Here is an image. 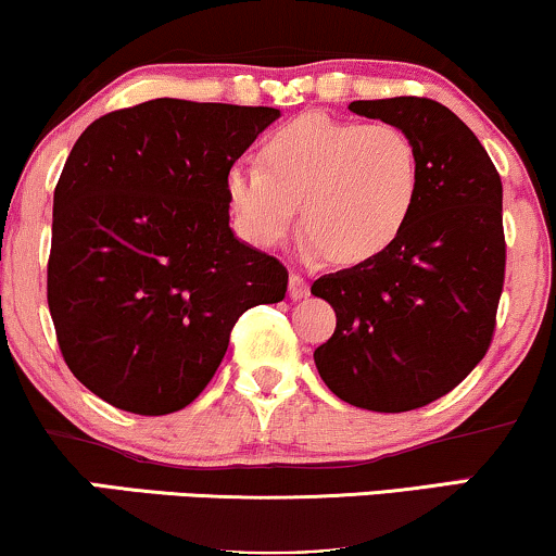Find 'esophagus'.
Instances as JSON below:
<instances>
[{
	"instance_id": "34e87169",
	"label": "esophagus",
	"mask_w": 556,
	"mask_h": 556,
	"mask_svg": "<svg viewBox=\"0 0 556 556\" xmlns=\"http://www.w3.org/2000/svg\"><path fill=\"white\" fill-rule=\"evenodd\" d=\"M307 282L300 274H290V285H287V295H290L292 300H303L307 298Z\"/></svg>"
}]
</instances>
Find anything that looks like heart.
<instances>
[{"mask_svg": "<svg viewBox=\"0 0 556 556\" xmlns=\"http://www.w3.org/2000/svg\"><path fill=\"white\" fill-rule=\"evenodd\" d=\"M225 193L240 232L258 249L290 236L298 204L307 249L357 266L383 256L412 223L422 155L396 124L303 113L264 139L258 165L225 173Z\"/></svg>", "mask_w": 556, "mask_h": 556, "instance_id": "1", "label": "heart"}]
</instances>
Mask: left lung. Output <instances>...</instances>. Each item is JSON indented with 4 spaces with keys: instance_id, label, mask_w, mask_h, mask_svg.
Here are the masks:
<instances>
[{
    "instance_id": "obj_1",
    "label": "left lung",
    "mask_w": 556,
    "mask_h": 556,
    "mask_svg": "<svg viewBox=\"0 0 556 556\" xmlns=\"http://www.w3.org/2000/svg\"><path fill=\"white\" fill-rule=\"evenodd\" d=\"M350 111L412 134L422 193L383 256L311 287L337 313L313 352L346 404L396 414L445 396L492 342L503 295V180L469 126L430 98L354 100Z\"/></svg>"
}]
</instances>
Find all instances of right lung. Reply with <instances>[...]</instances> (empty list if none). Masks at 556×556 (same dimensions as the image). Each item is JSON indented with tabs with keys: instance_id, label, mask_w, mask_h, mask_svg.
I'll list each match as a JSON object with an SVG mask.
<instances>
[{
	"instance_id": "1",
	"label": "right lung",
	"mask_w": 556,
	"mask_h": 556,
	"mask_svg": "<svg viewBox=\"0 0 556 556\" xmlns=\"http://www.w3.org/2000/svg\"><path fill=\"white\" fill-rule=\"evenodd\" d=\"M266 105L155 98L100 116L53 191L49 311L75 378L116 409L189 406L253 305L279 303L287 269L230 227L225 173Z\"/></svg>"
}]
</instances>
